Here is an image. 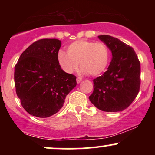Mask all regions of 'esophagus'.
<instances>
[{"mask_svg": "<svg viewBox=\"0 0 155 155\" xmlns=\"http://www.w3.org/2000/svg\"><path fill=\"white\" fill-rule=\"evenodd\" d=\"M81 81H82V79H81V78L77 77V79H76V82H77V84H79Z\"/></svg>", "mask_w": 155, "mask_h": 155, "instance_id": "esophagus-1", "label": "esophagus"}]
</instances>
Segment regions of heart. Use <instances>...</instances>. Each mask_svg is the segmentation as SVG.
<instances>
[{"label":"heart","mask_w":155,"mask_h":155,"mask_svg":"<svg viewBox=\"0 0 155 155\" xmlns=\"http://www.w3.org/2000/svg\"><path fill=\"white\" fill-rule=\"evenodd\" d=\"M67 51H60L58 55L59 65L67 74L75 71L79 63L81 72L93 76L101 75L107 67L109 51L103 42L81 39L69 44Z\"/></svg>","instance_id":"heart-1"}]
</instances>
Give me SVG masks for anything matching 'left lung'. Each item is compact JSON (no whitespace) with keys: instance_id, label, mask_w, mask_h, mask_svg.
I'll use <instances>...</instances> for the list:
<instances>
[{"instance_id":"obj_1","label":"left lung","mask_w":155,"mask_h":155,"mask_svg":"<svg viewBox=\"0 0 155 155\" xmlns=\"http://www.w3.org/2000/svg\"><path fill=\"white\" fill-rule=\"evenodd\" d=\"M111 51L108 70L93 80V92L89 97L96 108L103 111L126 109L139 92L140 65L134 49L118 38L98 35Z\"/></svg>"}]
</instances>
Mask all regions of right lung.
<instances>
[{"mask_svg":"<svg viewBox=\"0 0 155 155\" xmlns=\"http://www.w3.org/2000/svg\"><path fill=\"white\" fill-rule=\"evenodd\" d=\"M61 41H37L22 53L15 68L16 92L24 109L32 116L47 118L60 111L76 77L58 63Z\"/></svg>","mask_w":155,"mask_h":155,"instance_id":"1","label":"right lung"}]
</instances>
